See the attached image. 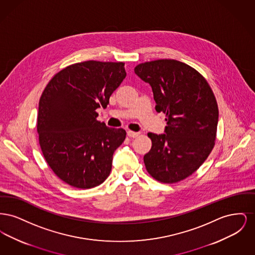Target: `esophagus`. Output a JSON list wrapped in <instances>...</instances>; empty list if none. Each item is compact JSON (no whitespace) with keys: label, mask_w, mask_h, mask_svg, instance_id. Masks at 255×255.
<instances>
[{"label":"esophagus","mask_w":255,"mask_h":255,"mask_svg":"<svg viewBox=\"0 0 255 255\" xmlns=\"http://www.w3.org/2000/svg\"><path fill=\"white\" fill-rule=\"evenodd\" d=\"M138 134H139V133L133 132V131H128V132H127V135L130 136V137H136Z\"/></svg>","instance_id":"obj_1"}]
</instances>
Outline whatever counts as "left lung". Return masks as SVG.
Returning a JSON list of instances; mask_svg holds the SVG:
<instances>
[{
    "instance_id": "8db88e82",
    "label": "left lung",
    "mask_w": 255,
    "mask_h": 255,
    "mask_svg": "<svg viewBox=\"0 0 255 255\" xmlns=\"http://www.w3.org/2000/svg\"><path fill=\"white\" fill-rule=\"evenodd\" d=\"M134 73L151 86L155 109L166 115L164 133H148L151 150L143 157L148 173L177 182L194 173L215 144L218 105L206 79L190 66L172 59L145 62Z\"/></svg>"
}]
</instances>
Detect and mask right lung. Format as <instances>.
I'll return each instance as SVG.
<instances>
[{
	"mask_svg": "<svg viewBox=\"0 0 255 255\" xmlns=\"http://www.w3.org/2000/svg\"><path fill=\"white\" fill-rule=\"evenodd\" d=\"M126 77L124 63L85 61L56 73L39 101L37 132L43 155L62 181L76 188L104 182L126 132L98 122L96 110Z\"/></svg>",
	"mask_w": 255,
	"mask_h": 255,
	"instance_id": "1",
	"label": "right lung"
}]
</instances>
